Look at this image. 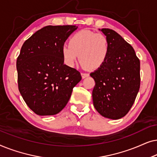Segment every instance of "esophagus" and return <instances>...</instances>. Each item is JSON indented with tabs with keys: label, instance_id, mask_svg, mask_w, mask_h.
Here are the masks:
<instances>
[{
	"label": "esophagus",
	"instance_id": "1",
	"mask_svg": "<svg viewBox=\"0 0 157 157\" xmlns=\"http://www.w3.org/2000/svg\"><path fill=\"white\" fill-rule=\"evenodd\" d=\"M81 76H82V78H86V77L89 76V74H88V73H81Z\"/></svg>",
	"mask_w": 157,
	"mask_h": 157
}]
</instances>
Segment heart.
<instances>
[{
	"label": "heart",
	"mask_w": 157,
	"mask_h": 157,
	"mask_svg": "<svg viewBox=\"0 0 157 157\" xmlns=\"http://www.w3.org/2000/svg\"><path fill=\"white\" fill-rule=\"evenodd\" d=\"M68 44L63 45L61 53L66 65L72 67L77 58L83 67L98 69L106 63L110 53V44L104 34L81 30L71 36Z\"/></svg>",
	"instance_id": "1"
}]
</instances>
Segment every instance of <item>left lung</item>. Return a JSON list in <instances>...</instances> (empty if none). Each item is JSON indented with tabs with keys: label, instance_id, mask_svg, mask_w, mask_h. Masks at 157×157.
Wrapping results in <instances>:
<instances>
[{
	"label": "left lung",
	"instance_id": "1",
	"mask_svg": "<svg viewBox=\"0 0 157 157\" xmlns=\"http://www.w3.org/2000/svg\"><path fill=\"white\" fill-rule=\"evenodd\" d=\"M110 44L108 59L90 74L96 84L92 92L94 106L103 117H124L134 104L140 87V61L133 47L119 33L99 29Z\"/></svg>",
	"mask_w": 157,
	"mask_h": 157
}]
</instances>
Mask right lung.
Returning <instances> with one entry per match:
<instances>
[{
	"label": "right lung",
	"mask_w": 157,
	"mask_h": 157,
	"mask_svg": "<svg viewBox=\"0 0 157 157\" xmlns=\"http://www.w3.org/2000/svg\"><path fill=\"white\" fill-rule=\"evenodd\" d=\"M76 25H47L21 47L16 61L19 91L39 116L59 113L81 80L80 72L63 63L61 48Z\"/></svg>",
	"instance_id": "1"
}]
</instances>
